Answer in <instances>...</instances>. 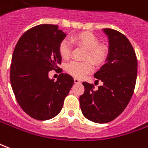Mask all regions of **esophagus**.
Returning a JSON list of instances; mask_svg holds the SVG:
<instances>
[{
    "label": "esophagus",
    "instance_id": "obj_1",
    "mask_svg": "<svg viewBox=\"0 0 148 148\" xmlns=\"http://www.w3.org/2000/svg\"><path fill=\"white\" fill-rule=\"evenodd\" d=\"M74 82L76 83V84H79L80 80L79 79H77V78H74Z\"/></svg>",
    "mask_w": 148,
    "mask_h": 148
}]
</instances>
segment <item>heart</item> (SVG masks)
<instances>
[{
    "label": "heart",
    "instance_id": "1",
    "mask_svg": "<svg viewBox=\"0 0 148 148\" xmlns=\"http://www.w3.org/2000/svg\"><path fill=\"white\" fill-rule=\"evenodd\" d=\"M71 40L88 49L86 59H90L96 64H100L105 60L108 54L107 49L103 46L99 45V40L96 36L90 32H81L72 37ZM71 52L72 45L70 40L68 39L62 40L59 45L60 56L64 60H68L71 56ZM92 61H71L66 65V71L72 76L80 78L92 71L93 64Z\"/></svg>",
    "mask_w": 148,
    "mask_h": 148
}]
</instances>
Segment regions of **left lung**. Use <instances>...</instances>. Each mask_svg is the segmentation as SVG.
<instances>
[{
	"label": "left lung",
	"instance_id": "left-lung-1",
	"mask_svg": "<svg viewBox=\"0 0 148 148\" xmlns=\"http://www.w3.org/2000/svg\"><path fill=\"white\" fill-rule=\"evenodd\" d=\"M103 32L108 39V53L94 76L103 84L95 91L93 84L83 82L84 92L79 96L83 115L97 123L111 122L126 108L135 89L138 65L136 52L125 36L112 29Z\"/></svg>",
	"mask_w": 148,
	"mask_h": 148
}]
</instances>
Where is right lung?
I'll return each instance as SVG.
<instances>
[{
	"mask_svg": "<svg viewBox=\"0 0 148 148\" xmlns=\"http://www.w3.org/2000/svg\"><path fill=\"white\" fill-rule=\"evenodd\" d=\"M65 36L57 25H40L26 31L14 49L11 86L19 105L33 119L47 120L57 116L74 84L67 73H60L56 81L49 77V71L59 69V45Z\"/></svg>",
	"mask_w": 148,
	"mask_h": 148,
	"instance_id": "1",
	"label": "right lung"
}]
</instances>
